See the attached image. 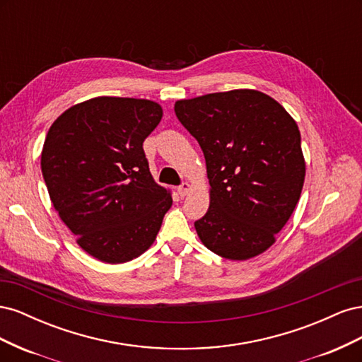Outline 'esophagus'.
<instances>
[{
    "instance_id": "1",
    "label": "esophagus",
    "mask_w": 362,
    "mask_h": 362,
    "mask_svg": "<svg viewBox=\"0 0 362 362\" xmlns=\"http://www.w3.org/2000/svg\"><path fill=\"white\" fill-rule=\"evenodd\" d=\"M190 193V184L189 182H182L180 187H178V194L181 196V198H184V196H187Z\"/></svg>"
}]
</instances>
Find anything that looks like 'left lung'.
I'll return each mask as SVG.
<instances>
[{"label":"left lung","mask_w":362,"mask_h":362,"mask_svg":"<svg viewBox=\"0 0 362 362\" xmlns=\"http://www.w3.org/2000/svg\"><path fill=\"white\" fill-rule=\"evenodd\" d=\"M175 113L205 157L210 206L194 222L201 242L226 259L261 255L302 193L306 164L296 120L254 89L180 100Z\"/></svg>","instance_id":"1"}]
</instances>
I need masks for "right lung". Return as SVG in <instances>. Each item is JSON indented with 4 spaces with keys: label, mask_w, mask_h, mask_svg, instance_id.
I'll return each instance as SVG.
<instances>
[{
    "label": "right lung",
    "mask_w": 362,
    "mask_h": 362,
    "mask_svg": "<svg viewBox=\"0 0 362 362\" xmlns=\"http://www.w3.org/2000/svg\"><path fill=\"white\" fill-rule=\"evenodd\" d=\"M161 117L156 101L96 96L63 112L43 144L40 168L54 210L76 245L107 264L146 252L172 206L144 152Z\"/></svg>",
    "instance_id": "add662e5"
}]
</instances>
